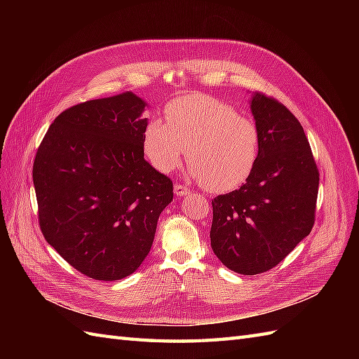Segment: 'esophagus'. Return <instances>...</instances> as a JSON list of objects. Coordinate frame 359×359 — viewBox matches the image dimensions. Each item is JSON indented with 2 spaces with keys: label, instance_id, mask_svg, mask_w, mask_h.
Listing matches in <instances>:
<instances>
[{
  "label": "esophagus",
  "instance_id": "1",
  "mask_svg": "<svg viewBox=\"0 0 359 359\" xmlns=\"http://www.w3.org/2000/svg\"><path fill=\"white\" fill-rule=\"evenodd\" d=\"M173 193L177 194V196H187V194H190V189L184 187V186H180V184H175V187H173Z\"/></svg>",
  "mask_w": 359,
  "mask_h": 359
}]
</instances>
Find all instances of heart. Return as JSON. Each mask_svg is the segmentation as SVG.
Masks as SVG:
<instances>
[{"label": "heart", "mask_w": 359, "mask_h": 359, "mask_svg": "<svg viewBox=\"0 0 359 359\" xmlns=\"http://www.w3.org/2000/svg\"><path fill=\"white\" fill-rule=\"evenodd\" d=\"M166 123L149 119L144 151L158 172L177 169L186 154L190 175L214 193L235 190L252 175L260 156L253 118L208 94H187L166 104Z\"/></svg>", "instance_id": "1"}]
</instances>
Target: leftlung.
<instances>
[{"mask_svg":"<svg viewBox=\"0 0 359 359\" xmlns=\"http://www.w3.org/2000/svg\"><path fill=\"white\" fill-rule=\"evenodd\" d=\"M250 107L260 156L250 178L212 201L211 247L243 276L280 264L314 224L319 170L304 128L285 104L255 93Z\"/></svg>","mask_w":359,"mask_h":359,"instance_id":"left-lung-1","label":"left lung"}]
</instances>
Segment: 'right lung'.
I'll return each mask as SVG.
<instances>
[{
	"instance_id": "1",
	"label": "right lung",
	"mask_w": 359,
	"mask_h": 359,
	"mask_svg": "<svg viewBox=\"0 0 359 359\" xmlns=\"http://www.w3.org/2000/svg\"><path fill=\"white\" fill-rule=\"evenodd\" d=\"M145 106L130 91L72 106L37 149L32 181L41 233L94 280L135 273L173 198L170 178L144 158Z\"/></svg>"
}]
</instances>
